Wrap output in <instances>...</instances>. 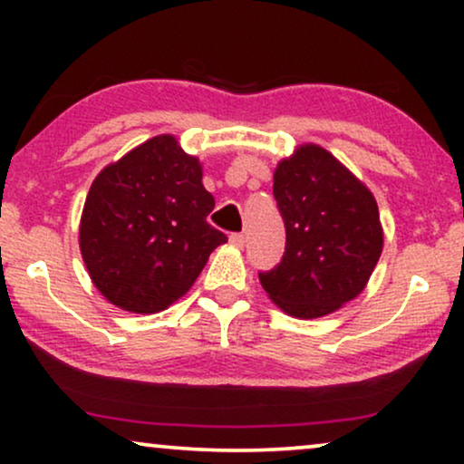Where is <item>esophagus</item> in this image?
<instances>
[{"mask_svg":"<svg viewBox=\"0 0 464 464\" xmlns=\"http://www.w3.org/2000/svg\"><path fill=\"white\" fill-rule=\"evenodd\" d=\"M230 243L237 245V246H245L246 237H245V234H240V232H234V234H230Z\"/></svg>","mask_w":464,"mask_h":464,"instance_id":"34e87169","label":"esophagus"}]
</instances>
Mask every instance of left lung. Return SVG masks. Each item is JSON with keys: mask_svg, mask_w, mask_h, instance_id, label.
<instances>
[{"mask_svg": "<svg viewBox=\"0 0 464 464\" xmlns=\"http://www.w3.org/2000/svg\"><path fill=\"white\" fill-rule=\"evenodd\" d=\"M285 253L259 283L285 313L316 319L363 291L382 253L370 189L319 145H302L275 170Z\"/></svg>", "mask_w": 464, "mask_h": 464, "instance_id": "left-lung-1", "label": "left lung"}]
</instances>
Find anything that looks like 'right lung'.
Segmentation results:
<instances>
[{"instance_id": "1", "label": "right lung", "mask_w": 464, "mask_h": 464, "mask_svg": "<svg viewBox=\"0 0 464 464\" xmlns=\"http://www.w3.org/2000/svg\"><path fill=\"white\" fill-rule=\"evenodd\" d=\"M215 200L202 169L160 135L103 169L86 196L80 249L92 283L130 313L170 306L227 237L207 221Z\"/></svg>"}]
</instances>
